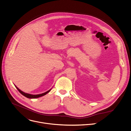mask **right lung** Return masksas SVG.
<instances>
[{
  "label": "right lung",
  "mask_w": 131,
  "mask_h": 131,
  "mask_svg": "<svg viewBox=\"0 0 131 131\" xmlns=\"http://www.w3.org/2000/svg\"><path fill=\"white\" fill-rule=\"evenodd\" d=\"M16 89L18 90L19 92L22 94L24 96H25V97H27V98H29V99H36V98H38L39 97H41V96H43L45 95H46L47 93H48L51 90V89H50L49 90L47 91V92L45 93H42V94H38V95H31V94H27V93H24V92H22V91H21V90H20L18 87H17L16 86H15Z\"/></svg>",
  "instance_id": "add662e5"
}]
</instances>
